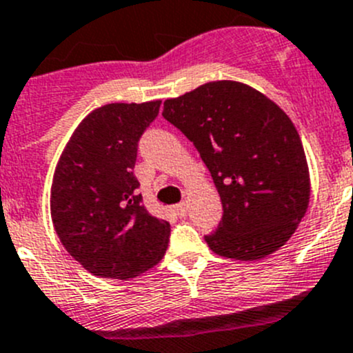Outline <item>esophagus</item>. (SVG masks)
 Instances as JSON below:
<instances>
[{"label":"esophagus","mask_w":353,"mask_h":353,"mask_svg":"<svg viewBox=\"0 0 353 353\" xmlns=\"http://www.w3.org/2000/svg\"><path fill=\"white\" fill-rule=\"evenodd\" d=\"M173 210H174V213L179 214V216H185L187 211H189V206H187V203H185V201H183V203L176 204V206H174Z\"/></svg>","instance_id":"obj_1"}]
</instances>
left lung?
<instances>
[{
	"instance_id": "1",
	"label": "left lung",
	"mask_w": 353,
	"mask_h": 353,
	"mask_svg": "<svg viewBox=\"0 0 353 353\" xmlns=\"http://www.w3.org/2000/svg\"><path fill=\"white\" fill-rule=\"evenodd\" d=\"M164 119L201 154L223 216L204 236L210 250L261 260L290 241L310 201V174L293 121L263 93L237 81H211L168 99Z\"/></svg>"
}]
</instances>
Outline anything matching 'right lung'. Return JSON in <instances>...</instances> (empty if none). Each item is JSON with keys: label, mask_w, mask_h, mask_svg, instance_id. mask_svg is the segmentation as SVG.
I'll use <instances>...</instances> for the list:
<instances>
[{"label": "right lung", "mask_w": 353, "mask_h": 353, "mask_svg": "<svg viewBox=\"0 0 353 353\" xmlns=\"http://www.w3.org/2000/svg\"><path fill=\"white\" fill-rule=\"evenodd\" d=\"M161 100L107 103L74 130L53 174L50 208L70 256L103 279H132L159 263L170 223L142 204L133 174L139 140Z\"/></svg>", "instance_id": "1"}]
</instances>
